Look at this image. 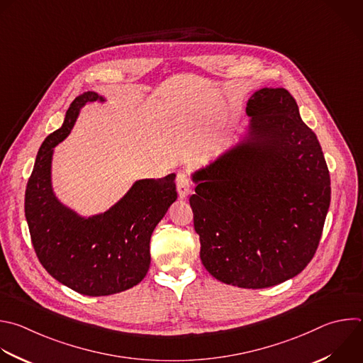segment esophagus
<instances>
[{"instance_id": "esophagus-1", "label": "esophagus", "mask_w": 363, "mask_h": 363, "mask_svg": "<svg viewBox=\"0 0 363 363\" xmlns=\"http://www.w3.org/2000/svg\"><path fill=\"white\" fill-rule=\"evenodd\" d=\"M177 191L181 199L186 198L188 194L191 192V179L188 172L185 171H179L177 175Z\"/></svg>"}]
</instances>
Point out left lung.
Returning a JSON list of instances; mask_svg holds the SVG:
<instances>
[{"label": "left lung", "mask_w": 363, "mask_h": 363, "mask_svg": "<svg viewBox=\"0 0 363 363\" xmlns=\"http://www.w3.org/2000/svg\"><path fill=\"white\" fill-rule=\"evenodd\" d=\"M244 140L192 174L189 198L201 261L218 281L269 288L313 258L330 203V177L315 133L285 88L247 104Z\"/></svg>", "instance_id": "left-lung-1"}]
</instances>
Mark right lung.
Here are the masks:
<instances>
[{
	"instance_id": "right-lung-1",
	"label": "right lung",
	"mask_w": 363,
	"mask_h": 363,
	"mask_svg": "<svg viewBox=\"0 0 363 363\" xmlns=\"http://www.w3.org/2000/svg\"><path fill=\"white\" fill-rule=\"evenodd\" d=\"M105 98L84 92L69 105L64 124L43 143L26 189L31 242L45 271L86 296H105L140 284L151 264V235L177 201L175 174L140 179L108 211L81 216L58 201L51 184L54 147L71 133L79 109Z\"/></svg>"
}]
</instances>
